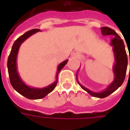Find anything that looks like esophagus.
<instances>
[{"instance_id":"1","label":"esophagus","mask_w":130,"mask_h":130,"mask_svg":"<svg viewBox=\"0 0 130 130\" xmlns=\"http://www.w3.org/2000/svg\"><path fill=\"white\" fill-rule=\"evenodd\" d=\"M77 57H78V56H77Z\"/></svg>"}]
</instances>
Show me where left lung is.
<instances>
[{"mask_svg": "<svg viewBox=\"0 0 130 130\" xmlns=\"http://www.w3.org/2000/svg\"><path fill=\"white\" fill-rule=\"evenodd\" d=\"M101 29L103 36H113V38L111 40V45L113 47V51L115 61V65L113 68L114 76H115L114 80L109 84V86L107 87L105 90L102 91L101 92H94L90 90L79 84V81L77 79V74H76V79H77V83L79 84V85L81 86L82 88L86 91L91 96L103 99V98L108 96L109 95L114 92L116 90H117L122 85L125 79V74L127 71V56L123 40L121 39V37L113 29L108 27H101Z\"/></svg>", "mask_w": 130, "mask_h": 130, "instance_id": "obj_1", "label": "left lung"}]
</instances>
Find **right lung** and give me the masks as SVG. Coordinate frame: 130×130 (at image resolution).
Instances as JSON below:
<instances>
[{"mask_svg": "<svg viewBox=\"0 0 130 130\" xmlns=\"http://www.w3.org/2000/svg\"><path fill=\"white\" fill-rule=\"evenodd\" d=\"M40 31V30L39 29H33L25 32L24 34L18 38L13 44L7 61L8 72H9V79L11 86L20 94L26 97L27 99H34V100L42 99L55 89L57 84L58 74L68 61V60H65L59 64L57 68L56 80L55 82H53L52 84L48 86L47 87H45L43 88H35L28 86L21 80V77H19L17 68V57L19 47L21 44L29 36H31L34 34L36 33L37 31Z\"/></svg>", "mask_w": 130, "mask_h": 130, "instance_id": "1", "label": "right lung"}]
</instances>
